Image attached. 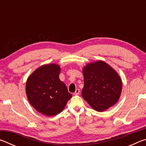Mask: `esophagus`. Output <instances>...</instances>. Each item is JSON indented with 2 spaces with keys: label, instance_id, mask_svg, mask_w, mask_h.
I'll return each instance as SVG.
<instances>
[{
  "label": "esophagus",
  "instance_id": "1",
  "mask_svg": "<svg viewBox=\"0 0 146 146\" xmlns=\"http://www.w3.org/2000/svg\"><path fill=\"white\" fill-rule=\"evenodd\" d=\"M79 93H80V90L79 89H76L75 90V92L74 93V95H78Z\"/></svg>",
  "mask_w": 146,
  "mask_h": 146
}]
</instances>
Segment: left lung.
<instances>
[{"label": "left lung", "mask_w": 146, "mask_h": 146, "mask_svg": "<svg viewBox=\"0 0 146 146\" xmlns=\"http://www.w3.org/2000/svg\"><path fill=\"white\" fill-rule=\"evenodd\" d=\"M84 86L82 96L91 107L104 111L118 102L122 92V80L117 71L106 62L96 61L82 70Z\"/></svg>", "instance_id": "8db88e82"}]
</instances>
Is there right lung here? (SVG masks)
Returning <instances> with one entry per match:
<instances>
[{
    "mask_svg": "<svg viewBox=\"0 0 146 146\" xmlns=\"http://www.w3.org/2000/svg\"><path fill=\"white\" fill-rule=\"evenodd\" d=\"M60 73V68L57 64H46L35 70L27 79V97L31 105L41 114H59L72 97L65 84L59 79Z\"/></svg>",
    "mask_w": 146,
    "mask_h": 146,
    "instance_id": "obj_1",
    "label": "right lung"
}]
</instances>
